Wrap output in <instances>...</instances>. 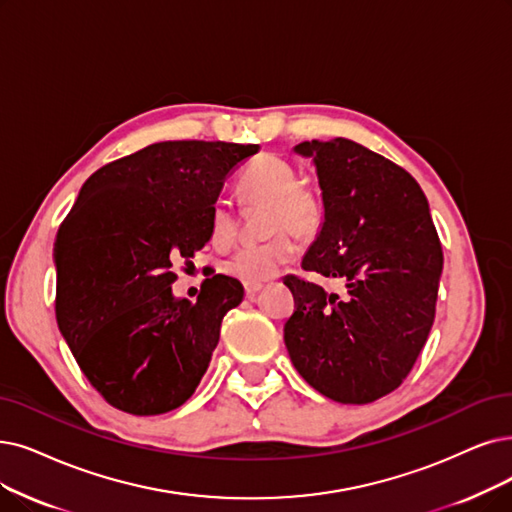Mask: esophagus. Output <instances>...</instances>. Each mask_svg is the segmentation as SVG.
Returning a JSON list of instances; mask_svg holds the SVG:
<instances>
[{"label":"esophagus","mask_w":512,"mask_h":512,"mask_svg":"<svg viewBox=\"0 0 512 512\" xmlns=\"http://www.w3.org/2000/svg\"><path fill=\"white\" fill-rule=\"evenodd\" d=\"M262 290V285H245V296H248L250 300H254Z\"/></svg>","instance_id":"1"}]
</instances>
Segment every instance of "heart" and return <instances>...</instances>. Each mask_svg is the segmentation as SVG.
I'll return each mask as SVG.
<instances>
[{
	"label": "heart",
	"instance_id": "b5f03b06",
	"mask_svg": "<svg viewBox=\"0 0 512 512\" xmlns=\"http://www.w3.org/2000/svg\"><path fill=\"white\" fill-rule=\"evenodd\" d=\"M241 193L248 199H269L271 229L309 233L317 227L321 208L315 195L300 185V172L292 161L275 153H262L248 163L239 178ZM212 239L227 243L237 233V214L229 199L218 197L210 216ZM300 256L298 241L281 233L262 243H245L222 262V271L245 285H262L275 279Z\"/></svg>",
	"mask_w": 512,
	"mask_h": 512
}]
</instances>
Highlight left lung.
Wrapping results in <instances>:
<instances>
[{
	"instance_id": "obj_1",
	"label": "left lung",
	"mask_w": 512,
	"mask_h": 512,
	"mask_svg": "<svg viewBox=\"0 0 512 512\" xmlns=\"http://www.w3.org/2000/svg\"><path fill=\"white\" fill-rule=\"evenodd\" d=\"M323 222L302 269L344 281V296L288 275L296 311L285 346L298 374L338 403H372L403 382L435 321L441 243L418 182L349 138L300 142Z\"/></svg>"
}]
</instances>
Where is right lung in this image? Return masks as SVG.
Here are the masks:
<instances>
[{
	"instance_id": "right-lung-1",
	"label": "right lung",
	"mask_w": 512,
	"mask_h": 512,
	"mask_svg": "<svg viewBox=\"0 0 512 512\" xmlns=\"http://www.w3.org/2000/svg\"><path fill=\"white\" fill-rule=\"evenodd\" d=\"M258 145L155 142L96 170L54 241L56 321L96 391L134 416L185 403L206 374L222 317L243 300L227 275L176 298L172 264L212 237L224 180Z\"/></svg>"
}]
</instances>
